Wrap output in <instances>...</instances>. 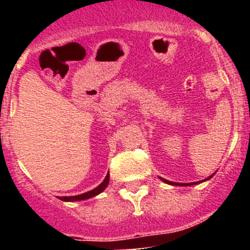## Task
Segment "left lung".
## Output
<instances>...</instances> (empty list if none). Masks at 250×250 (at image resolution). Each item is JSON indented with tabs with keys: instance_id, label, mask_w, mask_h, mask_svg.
<instances>
[{
	"instance_id": "obj_1",
	"label": "left lung",
	"mask_w": 250,
	"mask_h": 250,
	"mask_svg": "<svg viewBox=\"0 0 250 250\" xmlns=\"http://www.w3.org/2000/svg\"><path fill=\"white\" fill-rule=\"evenodd\" d=\"M213 175H214V174H213ZM213 175H210V176H209V178L204 179V180H202V182H199V183L205 182V180H209V179H210ZM160 179H161V180H163V182H164V183H167V184H170V185H179V187H188V185L198 184V183H173V182H169V180H165V179H163V178H160Z\"/></svg>"
}]
</instances>
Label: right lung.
<instances>
[{"instance_id":"1","label":"right lung","mask_w":250,"mask_h":250,"mask_svg":"<svg viewBox=\"0 0 250 250\" xmlns=\"http://www.w3.org/2000/svg\"><path fill=\"white\" fill-rule=\"evenodd\" d=\"M109 180H110V176H109V173H107V175H106L105 179H104V182L101 183L99 187L92 189V190L87 191V193L80 194V195H75V196H59V199L63 200V202H77V200H86V199H90V198H94V196H96L98 194L103 193V191L105 190L107 184H109Z\"/></svg>"}]
</instances>
